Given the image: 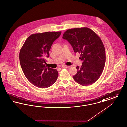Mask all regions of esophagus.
Wrapping results in <instances>:
<instances>
[{
    "instance_id": "1",
    "label": "esophagus",
    "mask_w": 127,
    "mask_h": 127,
    "mask_svg": "<svg viewBox=\"0 0 127 127\" xmlns=\"http://www.w3.org/2000/svg\"><path fill=\"white\" fill-rule=\"evenodd\" d=\"M62 68H67L69 67V66H67V65H63L62 66Z\"/></svg>"
}]
</instances>
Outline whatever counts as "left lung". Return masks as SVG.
Segmentation results:
<instances>
[{"instance_id": "left-lung-1", "label": "left lung", "mask_w": 127, "mask_h": 127, "mask_svg": "<svg viewBox=\"0 0 127 127\" xmlns=\"http://www.w3.org/2000/svg\"><path fill=\"white\" fill-rule=\"evenodd\" d=\"M63 38L72 45L75 53L81 54V67L73 76L79 84L87 86L97 81L103 71L106 63V51L103 42L94 31L87 27L74 28L66 30Z\"/></svg>"}]
</instances>
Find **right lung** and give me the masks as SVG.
<instances>
[{"label": "right lung", "mask_w": 127, "mask_h": 127, "mask_svg": "<svg viewBox=\"0 0 127 127\" xmlns=\"http://www.w3.org/2000/svg\"><path fill=\"white\" fill-rule=\"evenodd\" d=\"M61 34V31L32 34L26 39L20 50L22 70L27 80L38 88H48L57 79V70L46 67L44 63L53 42Z\"/></svg>", "instance_id": "add662e5"}]
</instances>
